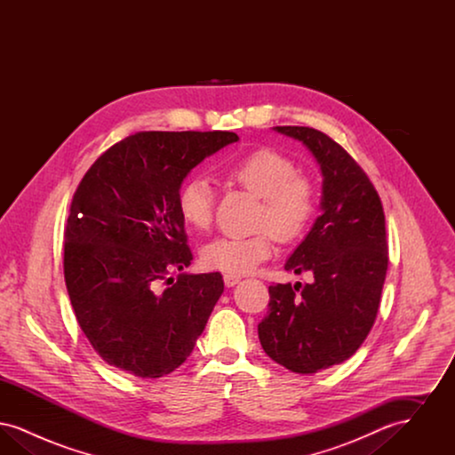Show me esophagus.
Listing matches in <instances>:
<instances>
[{
	"label": "esophagus",
	"instance_id": "esophagus-1",
	"mask_svg": "<svg viewBox=\"0 0 455 455\" xmlns=\"http://www.w3.org/2000/svg\"><path fill=\"white\" fill-rule=\"evenodd\" d=\"M223 282H225V286L232 288V286H235L240 282V276H237V275H225Z\"/></svg>",
	"mask_w": 455,
	"mask_h": 455
}]
</instances>
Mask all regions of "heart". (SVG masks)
<instances>
[{"mask_svg":"<svg viewBox=\"0 0 455 455\" xmlns=\"http://www.w3.org/2000/svg\"><path fill=\"white\" fill-rule=\"evenodd\" d=\"M218 173L262 199L259 228L251 237H220L201 251L204 267L227 275L252 273L273 254V235L295 242L308 230L317 210L314 186L299 175L297 165L282 153L259 148L223 165ZM177 212L197 232L210 228L215 191L203 177H191L177 191ZM272 232L269 233L268 230Z\"/></svg>","mask_w":455,"mask_h":455,"instance_id":"b5f03b06","label":"heart"}]
</instances>
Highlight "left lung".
I'll list each match as a JSON object with an SVG mask.
<instances>
[{
  "instance_id": "8db88e82",
  "label": "left lung",
  "mask_w": 455,
  "mask_h": 455,
  "mask_svg": "<svg viewBox=\"0 0 455 455\" xmlns=\"http://www.w3.org/2000/svg\"><path fill=\"white\" fill-rule=\"evenodd\" d=\"M275 131L302 141L323 172L321 212L284 269L314 282L269 286V312L258 325L269 358L295 373L343 363L377 317L387 273L386 217L367 173L327 134L305 126ZM300 291V294L296 291Z\"/></svg>"
}]
</instances>
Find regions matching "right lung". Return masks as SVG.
Masks as SVG:
<instances>
[{
	"mask_svg": "<svg viewBox=\"0 0 455 455\" xmlns=\"http://www.w3.org/2000/svg\"><path fill=\"white\" fill-rule=\"evenodd\" d=\"M235 141L230 131L136 132L84 175L66 221L65 282L78 324L108 365L158 379L195 349L223 280L167 278L193 260L177 191L197 164Z\"/></svg>",
	"mask_w": 455,
	"mask_h": 455,
	"instance_id": "1",
	"label": "right lung"
}]
</instances>
